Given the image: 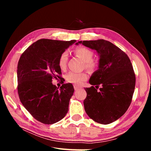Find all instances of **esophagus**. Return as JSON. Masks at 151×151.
Segmentation results:
<instances>
[{
    "label": "esophagus",
    "instance_id": "obj_1",
    "mask_svg": "<svg viewBox=\"0 0 151 151\" xmlns=\"http://www.w3.org/2000/svg\"><path fill=\"white\" fill-rule=\"evenodd\" d=\"M74 89L76 91H77V90H79V89H81L80 87L78 86H77V85H74Z\"/></svg>",
    "mask_w": 151,
    "mask_h": 151
}]
</instances>
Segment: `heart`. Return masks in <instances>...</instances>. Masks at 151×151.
Returning <instances> with one entry per match:
<instances>
[{
  "label": "heart",
  "instance_id": "heart-1",
  "mask_svg": "<svg viewBox=\"0 0 151 151\" xmlns=\"http://www.w3.org/2000/svg\"><path fill=\"white\" fill-rule=\"evenodd\" d=\"M76 55L79 57L84 62V67L89 71L93 70L96 64L93 61L94 57L93 52L88 48L84 47H79L75 50ZM68 53L67 51L63 52L58 58V65L62 70H65L68 61ZM88 79V75L85 72L76 73L74 72H68L66 76V80L68 83L80 85Z\"/></svg>",
  "mask_w": 151,
  "mask_h": 151
}]
</instances>
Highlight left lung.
Listing matches in <instances>:
<instances>
[{
  "label": "left lung",
  "mask_w": 151,
  "mask_h": 151,
  "mask_svg": "<svg viewBox=\"0 0 151 151\" xmlns=\"http://www.w3.org/2000/svg\"><path fill=\"white\" fill-rule=\"evenodd\" d=\"M79 43L96 51L99 58L98 69L89 81L93 86L85 88L84 109L94 121L109 124L120 118L131 103L135 86L133 67L127 55L108 41H80L76 45Z\"/></svg>",
  "instance_id": "left-lung-1"
}]
</instances>
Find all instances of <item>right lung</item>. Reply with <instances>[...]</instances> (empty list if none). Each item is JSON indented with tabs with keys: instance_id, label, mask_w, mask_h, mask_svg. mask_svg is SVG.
<instances>
[{
	"instance_id": "add662e5",
	"label": "right lung",
	"mask_w": 151,
	"mask_h": 151,
	"mask_svg": "<svg viewBox=\"0 0 151 151\" xmlns=\"http://www.w3.org/2000/svg\"><path fill=\"white\" fill-rule=\"evenodd\" d=\"M76 40L41 39L21 55L18 62L17 91L20 101L36 120L45 124L61 120L68 110L74 89L70 83L58 88L53 79H61L58 58Z\"/></svg>"
}]
</instances>
